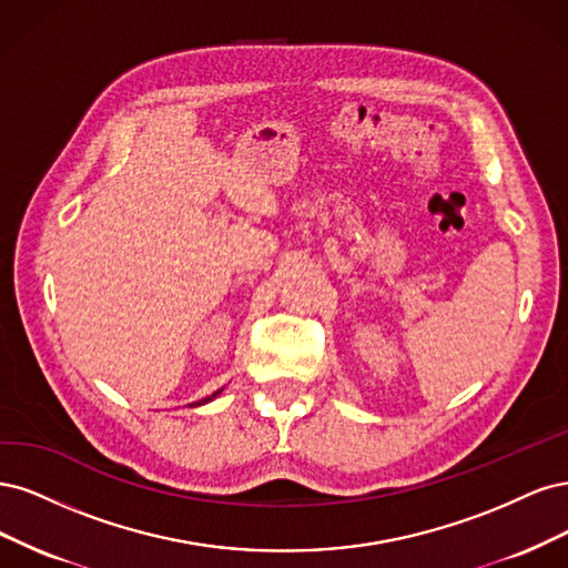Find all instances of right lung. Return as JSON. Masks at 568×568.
<instances>
[{
	"label": "right lung",
	"mask_w": 568,
	"mask_h": 568,
	"mask_svg": "<svg viewBox=\"0 0 568 568\" xmlns=\"http://www.w3.org/2000/svg\"><path fill=\"white\" fill-rule=\"evenodd\" d=\"M219 392H222V389H219ZM219 392H214L212 396H207V398H203V400H197V404H193V406H200V404H207V400H212V398H214V396H216Z\"/></svg>",
	"instance_id": "right-lung-1"
}]
</instances>
